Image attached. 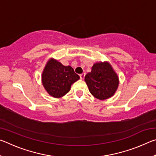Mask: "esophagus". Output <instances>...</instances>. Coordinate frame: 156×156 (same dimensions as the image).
<instances>
[{"instance_id":"esophagus-1","label":"esophagus","mask_w":156,"mask_h":156,"mask_svg":"<svg viewBox=\"0 0 156 156\" xmlns=\"http://www.w3.org/2000/svg\"><path fill=\"white\" fill-rule=\"evenodd\" d=\"M84 76H85V73H81V74L80 75V79H81V80H83V79L84 78Z\"/></svg>"}]
</instances>
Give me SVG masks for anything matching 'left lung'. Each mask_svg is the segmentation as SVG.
Wrapping results in <instances>:
<instances>
[{
  "label": "left lung",
  "mask_w": 156,
  "mask_h": 156,
  "mask_svg": "<svg viewBox=\"0 0 156 156\" xmlns=\"http://www.w3.org/2000/svg\"><path fill=\"white\" fill-rule=\"evenodd\" d=\"M90 93L96 98L103 100L115 94L119 85V78L109 62L94 63L91 71L84 77Z\"/></svg>",
  "instance_id": "left-lung-1"
}]
</instances>
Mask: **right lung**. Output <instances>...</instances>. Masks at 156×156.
Wrapping results in <instances>:
<instances>
[{"instance_id": "1", "label": "right lung", "mask_w": 156, "mask_h": 156, "mask_svg": "<svg viewBox=\"0 0 156 156\" xmlns=\"http://www.w3.org/2000/svg\"><path fill=\"white\" fill-rule=\"evenodd\" d=\"M80 79L71 66H64L51 58L42 73V83L50 96L59 98L70 91L72 84Z\"/></svg>"}]
</instances>
